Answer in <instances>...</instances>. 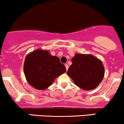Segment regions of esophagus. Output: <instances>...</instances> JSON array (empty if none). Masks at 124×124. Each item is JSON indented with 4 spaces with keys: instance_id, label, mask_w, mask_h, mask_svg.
<instances>
[{
    "instance_id": "obj_1",
    "label": "esophagus",
    "mask_w": 124,
    "mask_h": 124,
    "mask_svg": "<svg viewBox=\"0 0 124 124\" xmlns=\"http://www.w3.org/2000/svg\"><path fill=\"white\" fill-rule=\"evenodd\" d=\"M65 67H66V70H68V65L67 64H65Z\"/></svg>"
}]
</instances>
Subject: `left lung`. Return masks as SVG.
I'll return each instance as SVG.
<instances>
[{
	"label": "left lung",
	"instance_id": "8db88e82",
	"mask_svg": "<svg viewBox=\"0 0 124 124\" xmlns=\"http://www.w3.org/2000/svg\"><path fill=\"white\" fill-rule=\"evenodd\" d=\"M67 74L78 87L84 90H93L102 81L105 70L102 62L92 54H75Z\"/></svg>",
	"mask_w": 124,
	"mask_h": 124
}]
</instances>
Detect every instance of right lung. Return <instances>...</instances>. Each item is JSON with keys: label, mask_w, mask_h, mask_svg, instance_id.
Masks as SVG:
<instances>
[{"label": "right lung", "mask_w": 124, "mask_h": 124, "mask_svg": "<svg viewBox=\"0 0 124 124\" xmlns=\"http://www.w3.org/2000/svg\"><path fill=\"white\" fill-rule=\"evenodd\" d=\"M24 72L26 79L36 89H46L58 76L66 72L59 58L48 50L37 49L25 57Z\"/></svg>", "instance_id": "add662e5"}]
</instances>
